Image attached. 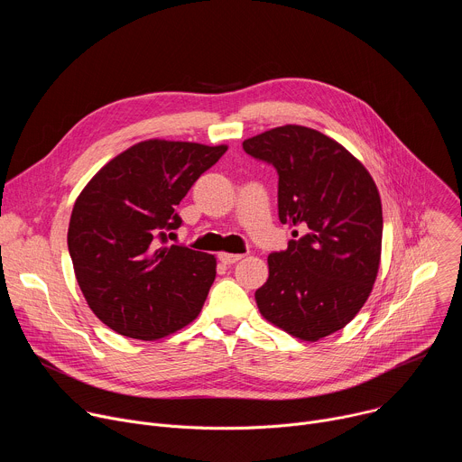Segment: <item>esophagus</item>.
<instances>
[{
  "mask_svg": "<svg viewBox=\"0 0 462 462\" xmlns=\"http://www.w3.org/2000/svg\"><path fill=\"white\" fill-rule=\"evenodd\" d=\"M241 257H243L241 254H228V252L219 254V261L223 263V265H234V263H237Z\"/></svg>",
  "mask_w": 462,
  "mask_h": 462,
  "instance_id": "1",
  "label": "esophagus"
}]
</instances>
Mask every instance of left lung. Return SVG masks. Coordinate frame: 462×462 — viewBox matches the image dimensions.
I'll use <instances>...</instances> for the list:
<instances>
[{
  "instance_id": "8db88e82",
  "label": "left lung",
  "mask_w": 462,
  "mask_h": 462,
  "mask_svg": "<svg viewBox=\"0 0 462 462\" xmlns=\"http://www.w3.org/2000/svg\"><path fill=\"white\" fill-rule=\"evenodd\" d=\"M243 150L278 171V216L294 228L269 254L259 312L316 342L340 331L365 303L380 265L382 205L369 171L344 146L303 125L246 139Z\"/></svg>"
}]
</instances>
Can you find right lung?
I'll list each match as a JSON object with an SVG mask.
<instances>
[{
	"label": "right lung",
	"mask_w": 462,
	"mask_h": 462,
	"mask_svg": "<svg viewBox=\"0 0 462 462\" xmlns=\"http://www.w3.org/2000/svg\"><path fill=\"white\" fill-rule=\"evenodd\" d=\"M226 146L146 141L109 161L75 203L68 246L91 310L115 333L159 340L201 312L216 257L168 245L175 207Z\"/></svg>",
	"instance_id": "1"
}]
</instances>
